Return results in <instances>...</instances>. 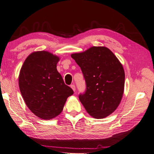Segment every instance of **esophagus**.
I'll return each instance as SVG.
<instances>
[{"label":"esophagus","mask_w":154,"mask_h":154,"mask_svg":"<svg viewBox=\"0 0 154 154\" xmlns=\"http://www.w3.org/2000/svg\"><path fill=\"white\" fill-rule=\"evenodd\" d=\"M70 86H71V88H72V90H73V91H74V92H75V86L74 85H71Z\"/></svg>","instance_id":"esophagus-1"}]
</instances>
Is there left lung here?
I'll list each match as a JSON object with an SVG mask.
<instances>
[{
    "label": "left lung",
    "instance_id": "obj_1",
    "mask_svg": "<svg viewBox=\"0 0 154 154\" xmlns=\"http://www.w3.org/2000/svg\"><path fill=\"white\" fill-rule=\"evenodd\" d=\"M71 57L79 66L86 82L79 100L89 115L101 119L119 105L124 90L125 73L114 53L105 47H92Z\"/></svg>",
    "mask_w": 154,
    "mask_h": 154
}]
</instances>
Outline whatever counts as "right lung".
<instances>
[{
	"mask_svg": "<svg viewBox=\"0 0 154 154\" xmlns=\"http://www.w3.org/2000/svg\"><path fill=\"white\" fill-rule=\"evenodd\" d=\"M59 58L47 51H36L26 58L19 76V86L31 112L43 120L60 115L67 98L73 94L65 85L57 64Z\"/></svg>",
	"mask_w": 154,
	"mask_h": 154,
	"instance_id": "right-lung-1",
	"label": "right lung"
}]
</instances>
